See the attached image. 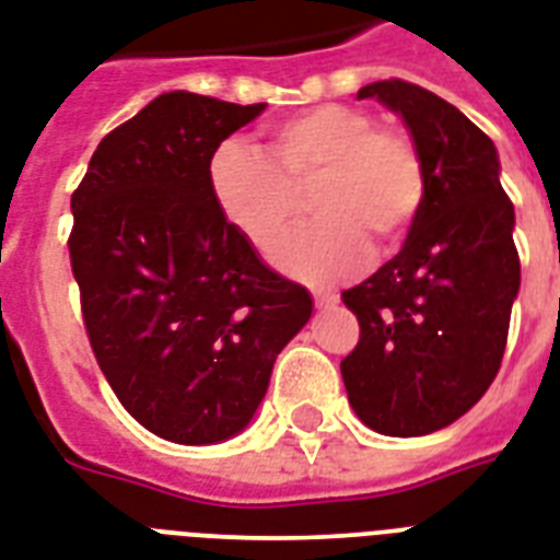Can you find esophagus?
<instances>
[{
  "label": "esophagus",
  "mask_w": 560,
  "mask_h": 560,
  "mask_svg": "<svg viewBox=\"0 0 560 560\" xmlns=\"http://www.w3.org/2000/svg\"><path fill=\"white\" fill-rule=\"evenodd\" d=\"M312 298H315V306L318 310H327V306H336L339 303V294H332V292H312Z\"/></svg>",
  "instance_id": "esophagus-1"
}]
</instances>
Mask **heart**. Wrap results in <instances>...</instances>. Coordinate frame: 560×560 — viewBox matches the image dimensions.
<instances>
[{
	"label": "heart",
	"mask_w": 560,
	"mask_h": 560,
	"mask_svg": "<svg viewBox=\"0 0 560 560\" xmlns=\"http://www.w3.org/2000/svg\"><path fill=\"white\" fill-rule=\"evenodd\" d=\"M318 215L292 233L271 259L306 283H332L368 259V242L397 245L427 195L418 145L397 128H376L374 116L324 104L275 125L266 154L245 142L221 145L210 160V195L221 219L257 250H268L301 212Z\"/></svg>",
	"instance_id": "1"
}]
</instances>
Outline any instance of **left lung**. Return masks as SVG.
<instances>
[{
  "label": "left lung",
  "mask_w": 560,
  "mask_h": 560,
  "mask_svg": "<svg viewBox=\"0 0 560 560\" xmlns=\"http://www.w3.org/2000/svg\"><path fill=\"white\" fill-rule=\"evenodd\" d=\"M357 95L400 116L427 195L400 254L341 292L362 329L341 376L365 427L418 438L474 409L500 371L520 292L514 203L497 145L458 107L397 78Z\"/></svg>",
  "instance_id": "8db88e82"
}]
</instances>
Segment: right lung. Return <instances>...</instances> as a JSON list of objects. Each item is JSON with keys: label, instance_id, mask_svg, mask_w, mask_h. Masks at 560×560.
<instances>
[{"label": "right lung", "instance_id": "add662e5", "mask_svg": "<svg viewBox=\"0 0 560 560\" xmlns=\"http://www.w3.org/2000/svg\"><path fill=\"white\" fill-rule=\"evenodd\" d=\"M266 104L158 95L98 142L72 195L69 257L93 353L119 402L175 444L240 435L312 294L242 240L210 160Z\"/></svg>", "mask_w": 560, "mask_h": 560}]
</instances>
